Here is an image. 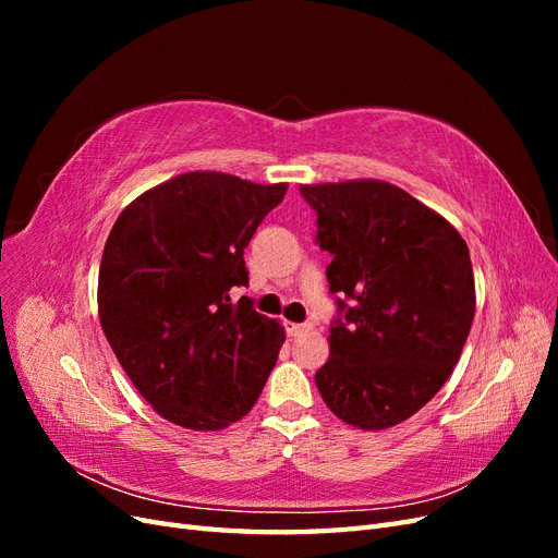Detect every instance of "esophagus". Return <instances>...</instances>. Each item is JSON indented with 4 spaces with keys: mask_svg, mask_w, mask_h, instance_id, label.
Here are the masks:
<instances>
[{
    "mask_svg": "<svg viewBox=\"0 0 558 558\" xmlns=\"http://www.w3.org/2000/svg\"><path fill=\"white\" fill-rule=\"evenodd\" d=\"M314 326L312 324H293V320H286V332H289L291 337H298L302 332H310Z\"/></svg>",
    "mask_w": 558,
    "mask_h": 558,
    "instance_id": "1",
    "label": "esophagus"
}]
</instances>
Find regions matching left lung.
Listing matches in <instances>:
<instances>
[{"label": "left lung", "instance_id": "8db88e82", "mask_svg": "<svg viewBox=\"0 0 558 558\" xmlns=\"http://www.w3.org/2000/svg\"><path fill=\"white\" fill-rule=\"evenodd\" d=\"M342 318L316 386L330 412L361 430L416 414L459 363L475 316L465 240L447 218L379 179L300 185ZM349 299V303L343 300Z\"/></svg>", "mask_w": 558, "mask_h": 558}]
</instances>
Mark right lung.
Returning <instances> with one entry per match:
<instances>
[{"instance_id":"obj_1","label":"right lung","mask_w":558,"mask_h":558,"mask_svg":"<svg viewBox=\"0 0 558 558\" xmlns=\"http://www.w3.org/2000/svg\"><path fill=\"white\" fill-rule=\"evenodd\" d=\"M289 183L185 172L116 218L97 281L99 324L142 398L191 430L248 414L277 363L283 326L230 302L244 248Z\"/></svg>"}]
</instances>
